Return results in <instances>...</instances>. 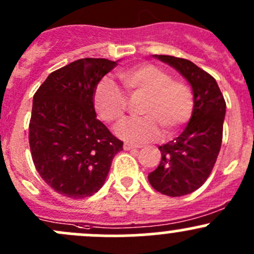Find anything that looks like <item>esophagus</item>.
<instances>
[{"mask_svg":"<svg viewBox=\"0 0 254 254\" xmlns=\"http://www.w3.org/2000/svg\"><path fill=\"white\" fill-rule=\"evenodd\" d=\"M136 148H137L136 145H132V143H129V142L124 143V150L129 151V150H136Z\"/></svg>","mask_w":254,"mask_h":254,"instance_id":"1","label":"esophagus"}]
</instances>
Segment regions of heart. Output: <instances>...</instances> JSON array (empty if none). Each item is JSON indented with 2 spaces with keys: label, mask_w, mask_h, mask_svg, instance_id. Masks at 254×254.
<instances>
[{
  "label": "heart",
  "mask_w": 254,
  "mask_h": 254,
  "mask_svg": "<svg viewBox=\"0 0 254 254\" xmlns=\"http://www.w3.org/2000/svg\"><path fill=\"white\" fill-rule=\"evenodd\" d=\"M130 98L143 96L139 113L143 117L130 119L117 129L118 136L130 142H148L178 132L188 124L194 113V94L188 83L175 79L167 71L152 64H141L118 72ZM93 106L98 117L108 124L125 118L127 99L119 87L102 79L93 93Z\"/></svg>",
  "instance_id": "b5f03b06"
}]
</instances>
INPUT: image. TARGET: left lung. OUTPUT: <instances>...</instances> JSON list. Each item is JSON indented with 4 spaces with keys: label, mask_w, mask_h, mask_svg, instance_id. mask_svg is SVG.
<instances>
[{
    "label": "left lung",
    "mask_w": 254,
    "mask_h": 254,
    "mask_svg": "<svg viewBox=\"0 0 254 254\" xmlns=\"http://www.w3.org/2000/svg\"><path fill=\"white\" fill-rule=\"evenodd\" d=\"M156 58L188 79L195 106L184 131L158 147L162 158L148 175V182L165 195H187L200 188L214 168L222 142L226 102L215 78L195 64L171 55Z\"/></svg>",
    "instance_id": "1"
}]
</instances>
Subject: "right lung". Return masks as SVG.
<instances>
[{
    "instance_id": "add662e5",
    "label": "right lung",
    "mask_w": 254,
    "mask_h": 254,
    "mask_svg": "<svg viewBox=\"0 0 254 254\" xmlns=\"http://www.w3.org/2000/svg\"><path fill=\"white\" fill-rule=\"evenodd\" d=\"M118 65L86 58L54 71L33 97L29 146L45 183L59 194L81 199L103 186L123 141L97 119L93 93Z\"/></svg>"
}]
</instances>
